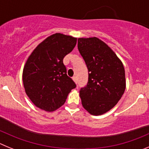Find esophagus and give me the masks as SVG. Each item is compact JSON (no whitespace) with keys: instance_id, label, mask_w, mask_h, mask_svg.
<instances>
[{"instance_id":"1","label":"esophagus","mask_w":149,"mask_h":149,"mask_svg":"<svg viewBox=\"0 0 149 149\" xmlns=\"http://www.w3.org/2000/svg\"><path fill=\"white\" fill-rule=\"evenodd\" d=\"M73 81L75 82V84H77V77H76V76H74V77H73Z\"/></svg>"}]
</instances>
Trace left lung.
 <instances>
[{"instance_id": "left-lung-1", "label": "left lung", "mask_w": 149, "mask_h": 149, "mask_svg": "<svg viewBox=\"0 0 149 149\" xmlns=\"http://www.w3.org/2000/svg\"><path fill=\"white\" fill-rule=\"evenodd\" d=\"M77 48L89 72L87 84L80 90L83 107L92 115L105 113L118 103L125 89L123 64L98 38H80Z\"/></svg>"}]
</instances>
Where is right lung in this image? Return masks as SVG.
<instances>
[{
	"label": "right lung",
	"instance_id": "obj_1",
	"mask_svg": "<svg viewBox=\"0 0 149 149\" xmlns=\"http://www.w3.org/2000/svg\"><path fill=\"white\" fill-rule=\"evenodd\" d=\"M76 43L77 39L70 36L53 34L41 42L27 59L22 76L24 86L26 94L39 108L56 110L76 87L63 64V58Z\"/></svg>",
	"mask_w": 149,
	"mask_h": 149
}]
</instances>
